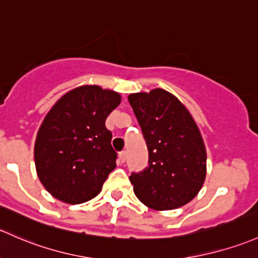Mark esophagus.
<instances>
[{
    "mask_svg": "<svg viewBox=\"0 0 258 258\" xmlns=\"http://www.w3.org/2000/svg\"><path fill=\"white\" fill-rule=\"evenodd\" d=\"M126 157H127V152L126 151H122L118 153V158H120V162L121 163H123L124 161H126Z\"/></svg>",
    "mask_w": 258,
    "mask_h": 258,
    "instance_id": "obj_1",
    "label": "esophagus"
}]
</instances>
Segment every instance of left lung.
I'll use <instances>...</instances> for the list:
<instances>
[{"instance_id": "left-lung-1", "label": "left lung", "mask_w": 258, "mask_h": 258, "mask_svg": "<svg viewBox=\"0 0 258 258\" xmlns=\"http://www.w3.org/2000/svg\"><path fill=\"white\" fill-rule=\"evenodd\" d=\"M148 148V167L132 173L136 197L154 210H172L193 200L207 175V151L185 106L163 89L131 94Z\"/></svg>"}]
</instances>
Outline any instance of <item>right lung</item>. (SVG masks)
<instances>
[{"instance_id": "obj_1", "label": "right lung", "mask_w": 258, "mask_h": 258, "mask_svg": "<svg viewBox=\"0 0 258 258\" xmlns=\"http://www.w3.org/2000/svg\"><path fill=\"white\" fill-rule=\"evenodd\" d=\"M120 94L84 85L55 102L38 130L34 162L49 193L68 204H81L101 191L116 167L112 134L105 126L120 105Z\"/></svg>"}]
</instances>
